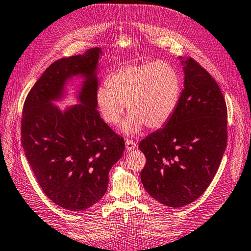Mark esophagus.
I'll return each instance as SVG.
<instances>
[{"label":"esophagus","mask_w":251,"mask_h":251,"mask_svg":"<svg viewBox=\"0 0 251 251\" xmlns=\"http://www.w3.org/2000/svg\"><path fill=\"white\" fill-rule=\"evenodd\" d=\"M125 147H126V150L127 151H131V150H134V149L137 148V144H136L135 141L127 139L126 142H125Z\"/></svg>","instance_id":"1"}]
</instances>
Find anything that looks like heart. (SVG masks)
<instances>
[{"instance_id":"b5f03b06","label":"heart","mask_w":251,"mask_h":251,"mask_svg":"<svg viewBox=\"0 0 251 251\" xmlns=\"http://www.w3.org/2000/svg\"><path fill=\"white\" fill-rule=\"evenodd\" d=\"M181 81L173 65L164 61L127 64L112 72L106 86H100L95 95L96 105L106 124H120L127 116L122 132L131 136L147 125L156 129L168 123L177 107Z\"/></svg>"}]
</instances>
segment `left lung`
<instances>
[{
	"label": "left lung",
	"instance_id": "8db88e82",
	"mask_svg": "<svg viewBox=\"0 0 251 251\" xmlns=\"http://www.w3.org/2000/svg\"><path fill=\"white\" fill-rule=\"evenodd\" d=\"M184 89L163 128L140 141V173L152 198L179 208L202 195L217 174L227 144V110L212 76L193 58L179 56Z\"/></svg>",
	"mask_w": 251,
	"mask_h": 251
}]
</instances>
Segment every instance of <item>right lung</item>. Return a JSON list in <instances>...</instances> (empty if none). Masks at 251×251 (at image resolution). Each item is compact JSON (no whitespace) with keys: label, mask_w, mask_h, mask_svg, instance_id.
I'll list each match as a JSON object with an SVG mask.
<instances>
[{"label":"right lung","mask_w":251,"mask_h":251,"mask_svg":"<svg viewBox=\"0 0 251 251\" xmlns=\"http://www.w3.org/2000/svg\"><path fill=\"white\" fill-rule=\"evenodd\" d=\"M101 48L61 58L49 66L26 98L22 145L43 193L71 211L92 207L106 193L109 172L125 149L124 140L100 117L95 95ZM81 79L78 105L64 111L67 83Z\"/></svg>","instance_id":"add662e5"}]
</instances>
